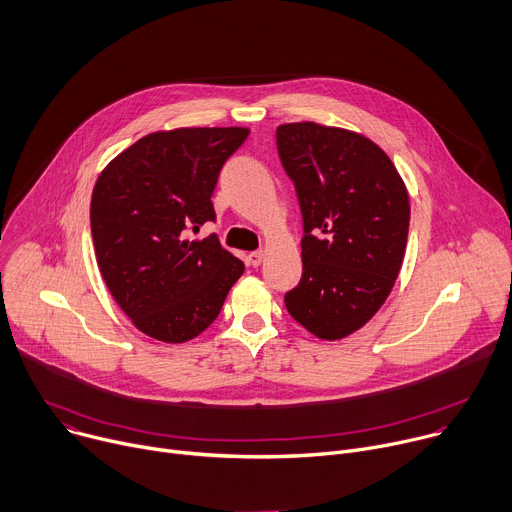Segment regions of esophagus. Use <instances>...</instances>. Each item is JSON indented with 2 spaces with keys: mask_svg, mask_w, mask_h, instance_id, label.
<instances>
[{
  "mask_svg": "<svg viewBox=\"0 0 512 512\" xmlns=\"http://www.w3.org/2000/svg\"><path fill=\"white\" fill-rule=\"evenodd\" d=\"M263 257H265L263 251H253V253H249V263H251L253 267H257V265H261Z\"/></svg>",
  "mask_w": 512,
  "mask_h": 512,
  "instance_id": "34e87169",
  "label": "esophagus"
}]
</instances>
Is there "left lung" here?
<instances>
[{
	"mask_svg": "<svg viewBox=\"0 0 512 512\" xmlns=\"http://www.w3.org/2000/svg\"><path fill=\"white\" fill-rule=\"evenodd\" d=\"M277 151L304 218V273L286 308L314 337L345 339L394 288L406 251L408 190L384 149L347 128L282 124Z\"/></svg>",
	"mask_w": 512,
	"mask_h": 512,
	"instance_id": "8db88e82",
	"label": "left lung"
}]
</instances>
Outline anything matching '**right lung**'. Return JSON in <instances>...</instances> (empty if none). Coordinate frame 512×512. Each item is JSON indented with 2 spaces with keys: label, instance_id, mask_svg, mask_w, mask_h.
Returning <instances> with one entry per match:
<instances>
[{
  "label": "right lung",
  "instance_id": "1",
  "mask_svg": "<svg viewBox=\"0 0 512 512\" xmlns=\"http://www.w3.org/2000/svg\"><path fill=\"white\" fill-rule=\"evenodd\" d=\"M245 126L157 130L116 155L91 194V239L104 282L134 327L163 343L204 333L245 265L220 241L185 239L214 220L212 194Z\"/></svg>",
  "mask_w": 512,
  "mask_h": 512
}]
</instances>
